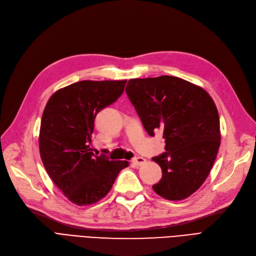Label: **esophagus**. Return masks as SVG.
I'll return each mask as SVG.
<instances>
[{
    "label": "esophagus",
    "mask_w": 256,
    "mask_h": 256,
    "mask_svg": "<svg viewBox=\"0 0 256 256\" xmlns=\"http://www.w3.org/2000/svg\"><path fill=\"white\" fill-rule=\"evenodd\" d=\"M132 162H134L136 165H143L146 163V158H144L143 156H136L132 160Z\"/></svg>",
    "instance_id": "1"
}]
</instances>
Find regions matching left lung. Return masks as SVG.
I'll list each match as a JSON object with an SVG mask.
<instances>
[{"label": "left lung", "instance_id": "obj_1", "mask_svg": "<svg viewBox=\"0 0 256 256\" xmlns=\"http://www.w3.org/2000/svg\"><path fill=\"white\" fill-rule=\"evenodd\" d=\"M126 93L149 136L163 130L166 152L152 158L162 179L152 188L167 200H182L208 178L220 146L219 116L210 94L174 76L130 79Z\"/></svg>", "mask_w": 256, "mask_h": 256}]
</instances>
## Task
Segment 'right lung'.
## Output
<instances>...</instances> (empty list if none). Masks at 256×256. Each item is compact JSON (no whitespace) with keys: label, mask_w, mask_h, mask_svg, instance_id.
Wrapping results in <instances>:
<instances>
[{"label":"right lung","mask_w":256,"mask_h":256,"mask_svg":"<svg viewBox=\"0 0 256 256\" xmlns=\"http://www.w3.org/2000/svg\"><path fill=\"white\" fill-rule=\"evenodd\" d=\"M127 80H82L50 96L44 108L39 150L57 188L77 206H89L110 192L128 161L95 156L90 147L94 120L124 92Z\"/></svg>","instance_id":"add662e5"}]
</instances>
